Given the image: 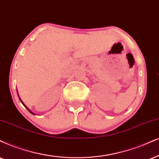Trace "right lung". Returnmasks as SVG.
<instances>
[{
	"mask_svg": "<svg viewBox=\"0 0 159 159\" xmlns=\"http://www.w3.org/2000/svg\"><path fill=\"white\" fill-rule=\"evenodd\" d=\"M21 102H22V101H21ZM23 105H24V104H23ZM24 106H25V105H24ZM25 108H27V109H28V110H29V112H30V113H31V114H34V113H32V112H31V111H30V110L29 109V108H28L27 107H26V106H25Z\"/></svg>",
	"mask_w": 159,
	"mask_h": 159,
	"instance_id": "1",
	"label": "right lung"
}]
</instances>
